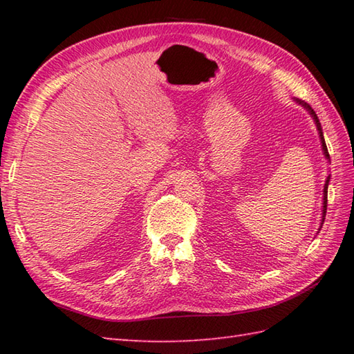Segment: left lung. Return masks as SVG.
<instances>
[{
    "instance_id": "1",
    "label": "left lung",
    "mask_w": 354,
    "mask_h": 354,
    "mask_svg": "<svg viewBox=\"0 0 354 354\" xmlns=\"http://www.w3.org/2000/svg\"><path fill=\"white\" fill-rule=\"evenodd\" d=\"M299 102V100H298ZM303 104V106L310 112V115L313 117V120H315V123H317V127H318V131H319V137H321V142H322V150H324V155H326V158L328 160L330 158V155H328V150H327V146H326V141H324V137H322V129H321V123H319V120H318V117H317V114H315V111L310 108V104H307V103H304V102H299ZM328 179L330 178H327V181H326V185H324V208H322V222H321V228H322V223H324V219H326V212H327V187H328ZM319 228V230H321Z\"/></svg>"
}]
</instances>
